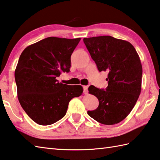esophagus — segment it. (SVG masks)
I'll use <instances>...</instances> for the list:
<instances>
[{
  "label": "esophagus",
  "instance_id": "esophagus-1",
  "mask_svg": "<svg viewBox=\"0 0 160 160\" xmlns=\"http://www.w3.org/2000/svg\"><path fill=\"white\" fill-rule=\"evenodd\" d=\"M83 88V93L84 94H87L88 93V87L86 86H84Z\"/></svg>",
  "mask_w": 160,
  "mask_h": 160
}]
</instances>
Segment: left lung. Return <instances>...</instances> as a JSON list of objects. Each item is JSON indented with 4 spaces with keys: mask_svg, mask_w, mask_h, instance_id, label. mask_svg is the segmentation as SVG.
<instances>
[{
    "mask_svg": "<svg viewBox=\"0 0 160 160\" xmlns=\"http://www.w3.org/2000/svg\"><path fill=\"white\" fill-rule=\"evenodd\" d=\"M83 42L99 72H108L106 88H88L99 106L88 114L105 125L118 123L129 115L141 92L142 66L133 45L110 36L84 38Z\"/></svg>",
    "mask_w": 160,
    "mask_h": 160,
    "instance_id": "left-lung-1",
    "label": "left lung"
}]
</instances>
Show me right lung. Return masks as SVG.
Returning a JSON list of instances; mask_svg holds the SVG:
<instances>
[{
	"mask_svg": "<svg viewBox=\"0 0 160 160\" xmlns=\"http://www.w3.org/2000/svg\"><path fill=\"white\" fill-rule=\"evenodd\" d=\"M81 40L48 37L22 51L15 70L18 99L27 115L39 125L52 124L66 115L68 103L82 94L81 86L59 83L69 72L70 57Z\"/></svg>",
	"mask_w": 160,
	"mask_h": 160,
	"instance_id": "right-lung-1",
	"label": "right lung"
}]
</instances>
